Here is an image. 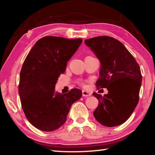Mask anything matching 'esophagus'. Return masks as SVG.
<instances>
[{
  "instance_id": "1",
  "label": "esophagus",
  "mask_w": 155,
  "mask_h": 155,
  "mask_svg": "<svg viewBox=\"0 0 155 155\" xmlns=\"http://www.w3.org/2000/svg\"><path fill=\"white\" fill-rule=\"evenodd\" d=\"M82 95L83 96H85V97H88L91 95V94L90 92H89L87 91H85V90H83L82 91Z\"/></svg>"
}]
</instances>
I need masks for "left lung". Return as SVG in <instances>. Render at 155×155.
Here are the masks:
<instances>
[{"label":"left lung","mask_w":155,"mask_h":155,"mask_svg":"<svg viewBox=\"0 0 155 155\" xmlns=\"http://www.w3.org/2000/svg\"><path fill=\"white\" fill-rule=\"evenodd\" d=\"M85 44L101 61L96 87L108 90L104 96L93 93L98 100L94 117L105 127L119 126L129 118L139 102L142 80L140 65L126 47L111 37H95Z\"/></svg>","instance_id":"obj_1"}]
</instances>
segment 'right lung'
I'll return each mask as SVG.
<instances>
[{"instance_id": "obj_1", "label": "right lung", "mask_w": 155, "mask_h": 155, "mask_svg": "<svg viewBox=\"0 0 155 155\" xmlns=\"http://www.w3.org/2000/svg\"><path fill=\"white\" fill-rule=\"evenodd\" d=\"M82 41L81 38L44 37L23 63L18 85L21 105L28 122L39 130L49 132L61 127L72 104L82 96L77 88L66 94L54 91L60 74Z\"/></svg>"}]
</instances>
